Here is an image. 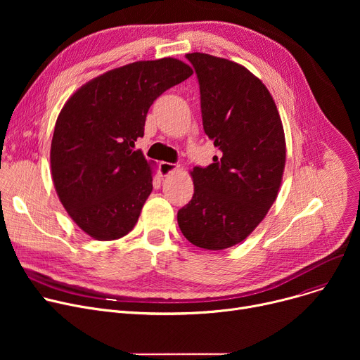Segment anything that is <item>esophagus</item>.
I'll return each instance as SVG.
<instances>
[{"mask_svg": "<svg viewBox=\"0 0 360 360\" xmlns=\"http://www.w3.org/2000/svg\"><path fill=\"white\" fill-rule=\"evenodd\" d=\"M176 169H178V166L174 165V163H169V162H160L159 163V172H160L162 176H167L169 174L175 172Z\"/></svg>", "mask_w": 360, "mask_h": 360, "instance_id": "34e87169", "label": "esophagus"}]
</instances>
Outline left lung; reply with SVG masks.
Here are the masks:
<instances>
[{
    "instance_id": "obj_1",
    "label": "left lung",
    "mask_w": 360,
    "mask_h": 360,
    "mask_svg": "<svg viewBox=\"0 0 360 360\" xmlns=\"http://www.w3.org/2000/svg\"><path fill=\"white\" fill-rule=\"evenodd\" d=\"M185 56L198 77L204 132L220 155L191 170L194 195L178 224L195 247L220 251L247 239L276 201L285 131L269 89L250 70L209 53Z\"/></svg>"
}]
</instances>
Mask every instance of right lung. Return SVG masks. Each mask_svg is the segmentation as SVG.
<instances>
[{
	"label": "right lung",
	"mask_w": 360,
	"mask_h": 360,
	"mask_svg": "<svg viewBox=\"0 0 360 360\" xmlns=\"http://www.w3.org/2000/svg\"><path fill=\"white\" fill-rule=\"evenodd\" d=\"M193 68L176 60L137 61L83 84L63 106L51 143L55 191L68 216L98 240L134 228L153 190V163L134 143L148 108Z\"/></svg>",
	"instance_id": "obj_1"
}]
</instances>
